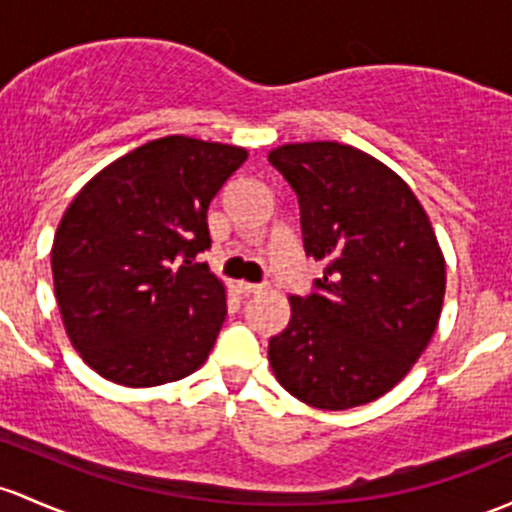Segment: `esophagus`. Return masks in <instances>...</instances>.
I'll list each match as a JSON object with an SVG mask.
<instances>
[{"instance_id":"34e87169","label":"esophagus","mask_w":512,"mask_h":512,"mask_svg":"<svg viewBox=\"0 0 512 512\" xmlns=\"http://www.w3.org/2000/svg\"><path fill=\"white\" fill-rule=\"evenodd\" d=\"M262 284H250V282H240V292L245 294V297H250V294H260L262 292Z\"/></svg>"}]
</instances>
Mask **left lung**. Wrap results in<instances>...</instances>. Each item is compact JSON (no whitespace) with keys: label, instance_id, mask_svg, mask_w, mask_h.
<instances>
[{"label":"left lung","instance_id":"obj_1","mask_svg":"<svg viewBox=\"0 0 512 512\" xmlns=\"http://www.w3.org/2000/svg\"><path fill=\"white\" fill-rule=\"evenodd\" d=\"M270 164L299 198L306 257L324 262L270 338L274 378L319 410L378 400L437 328L446 267L432 223L395 171L348 144H284Z\"/></svg>","mask_w":512,"mask_h":512}]
</instances>
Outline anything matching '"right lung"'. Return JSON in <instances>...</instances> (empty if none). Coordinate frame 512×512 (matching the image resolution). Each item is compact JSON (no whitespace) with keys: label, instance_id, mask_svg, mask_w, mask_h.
I'll use <instances>...</instances> for the list:
<instances>
[{"label":"right lung","instance_id":"obj_1","mask_svg":"<svg viewBox=\"0 0 512 512\" xmlns=\"http://www.w3.org/2000/svg\"><path fill=\"white\" fill-rule=\"evenodd\" d=\"M247 152L154 139L83 186L53 238L51 270L75 351L105 380L154 387L206 363L225 289L206 262L208 206Z\"/></svg>","mask_w":512,"mask_h":512}]
</instances>
